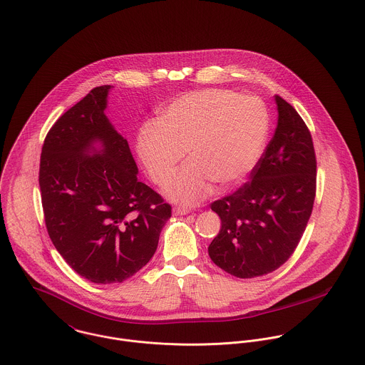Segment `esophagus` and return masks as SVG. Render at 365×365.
Here are the masks:
<instances>
[{
	"mask_svg": "<svg viewBox=\"0 0 365 365\" xmlns=\"http://www.w3.org/2000/svg\"><path fill=\"white\" fill-rule=\"evenodd\" d=\"M191 212V209L188 207H184V206H175L174 207V213L178 215V216H182V215H188Z\"/></svg>",
	"mask_w": 365,
	"mask_h": 365,
	"instance_id": "esophagus-1",
	"label": "esophagus"
}]
</instances>
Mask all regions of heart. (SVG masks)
I'll return each instance as SVG.
<instances>
[{"mask_svg":"<svg viewBox=\"0 0 365 365\" xmlns=\"http://www.w3.org/2000/svg\"><path fill=\"white\" fill-rule=\"evenodd\" d=\"M269 133V113L262 100L227 89H203L170 101L160 121L145 123L136 152L152 181L165 187L184 159L190 162L167 192L184 203L210 190L240 184L258 163Z\"/></svg>","mask_w":365,"mask_h":365,"instance_id":"1","label":"heart"}]
</instances>
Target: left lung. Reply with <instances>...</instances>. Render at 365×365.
Listing matches in <instances>:
<instances>
[{"mask_svg": "<svg viewBox=\"0 0 365 365\" xmlns=\"http://www.w3.org/2000/svg\"><path fill=\"white\" fill-rule=\"evenodd\" d=\"M279 118L251 180L210 207L222 229L210 259L240 279L264 276L294 252L312 213L317 158L312 136L296 108L274 96Z\"/></svg>", "mask_w": 365, "mask_h": 365, "instance_id": "1", "label": "left lung"}]
</instances>
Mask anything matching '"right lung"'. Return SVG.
Returning a JSON list of instances; mask_svg holds the SVG:
<instances>
[{"instance_id":"right-lung-1","label":"right lung","mask_w":365,"mask_h":365,"mask_svg":"<svg viewBox=\"0 0 365 365\" xmlns=\"http://www.w3.org/2000/svg\"><path fill=\"white\" fill-rule=\"evenodd\" d=\"M110 85L92 89L46 135L38 185L48 235L78 274L121 283L146 265L171 206L136 177L128 142L104 114Z\"/></svg>"}]
</instances>
